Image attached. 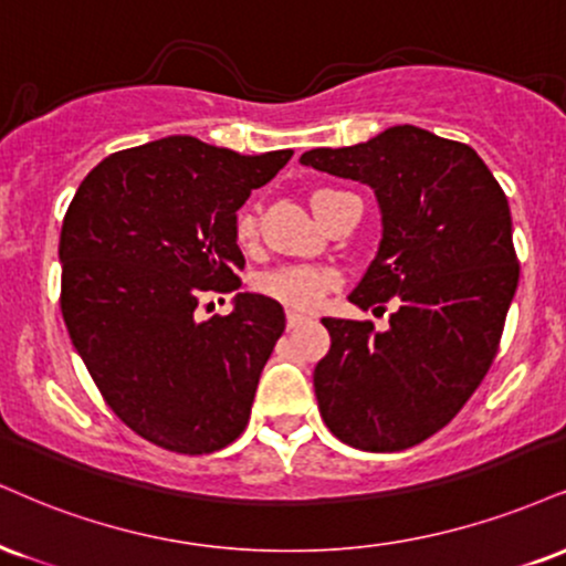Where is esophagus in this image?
<instances>
[{
    "label": "esophagus",
    "mask_w": 566,
    "mask_h": 566,
    "mask_svg": "<svg viewBox=\"0 0 566 566\" xmlns=\"http://www.w3.org/2000/svg\"><path fill=\"white\" fill-rule=\"evenodd\" d=\"M305 322V316H301V313L290 311L287 313V329H295V326H301Z\"/></svg>",
    "instance_id": "1"
}]
</instances>
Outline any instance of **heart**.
<instances>
[{
  "label": "heart",
  "instance_id": "heart-1",
  "mask_svg": "<svg viewBox=\"0 0 566 566\" xmlns=\"http://www.w3.org/2000/svg\"><path fill=\"white\" fill-rule=\"evenodd\" d=\"M329 192V189H324ZM316 192V195H324ZM313 195V197H316ZM237 242L242 248H250L255 240V216L240 213L237 218ZM339 279L329 269H313V265H279L274 271H265L255 279V290L271 301L287 305L292 311H313L324 301L329 290H335Z\"/></svg>",
  "mask_w": 566,
  "mask_h": 566
}]
</instances>
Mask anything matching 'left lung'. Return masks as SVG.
I'll list each match as a JSON object with an SVG mask.
<instances>
[{
    "mask_svg": "<svg viewBox=\"0 0 566 566\" xmlns=\"http://www.w3.org/2000/svg\"><path fill=\"white\" fill-rule=\"evenodd\" d=\"M301 163L374 189L382 240L348 301L395 303L385 332L322 318L318 411L353 448L406 451L464 408L499 353L520 282L509 200L472 147L408 124Z\"/></svg>",
    "mask_w": 566,
    "mask_h": 566,
    "instance_id": "left-lung-1",
    "label": "left lung"
}]
</instances>
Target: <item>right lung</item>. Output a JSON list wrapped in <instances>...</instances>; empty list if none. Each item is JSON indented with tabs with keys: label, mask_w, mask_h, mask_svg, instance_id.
Wrapping results in <instances>:
<instances>
[{
	"label": "right lung",
	"mask_w": 566,
	"mask_h": 566,
	"mask_svg": "<svg viewBox=\"0 0 566 566\" xmlns=\"http://www.w3.org/2000/svg\"><path fill=\"white\" fill-rule=\"evenodd\" d=\"M290 158L163 136L102 160L67 208V335L107 406L155 446L213 453L248 427L282 305L237 292L229 316L200 322L195 308L206 292L240 290L237 210Z\"/></svg>",
	"instance_id": "obj_1"
}]
</instances>
